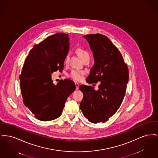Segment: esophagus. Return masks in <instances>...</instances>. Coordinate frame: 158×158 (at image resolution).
Segmentation results:
<instances>
[{
  "label": "esophagus",
  "mask_w": 158,
  "mask_h": 158,
  "mask_svg": "<svg viewBox=\"0 0 158 158\" xmlns=\"http://www.w3.org/2000/svg\"><path fill=\"white\" fill-rule=\"evenodd\" d=\"M76 85V90H78L79 89V85L78 83H75Z\"/></svg>",
  "instance_id": "34e87169"
}]
</instances>
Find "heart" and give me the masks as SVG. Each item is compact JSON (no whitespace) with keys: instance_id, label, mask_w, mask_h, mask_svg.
I'll use <instances>...</instances> for the list:
<instances>
[{"instance_id":"heart-1","label":"heart","mask_w":158,"mask_h":158,"mask_svg":"<svg viewBox=\"0 0 158 158\" xmlns=\"http://www.w3.org/2000/svg\"><path fill=\"white\" fill-rule=\"evenodd\" d=\"M77 53L78 54L80 58L83 60L86 57H89V54L88 53L86 50L82 49V48H78L77 50ZM69 54H68L65 57L64 59V63L67 64L69 61ZM84 72L81 71V70H73L71 71V72L69 73V77L72 78V79L76 81H79L82 79V76L84 75Z\"/></svg>"}]
</instances>
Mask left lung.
I'll return each mask as SVG.
<instances>
[{
  "mask_svg": "<svg viewBox=\"0 0 158 158\" xmlns=\"http://www.w3.org/2000/svg\"><path fill=\"white\" fill-rule=\"evenodd\" d=\"M83 37L89 43L95 60L86 82L100 84L97 90L91 86L80 85L83 94L80 109L91 123H104L116 113L124 99L129 76L127 66L105 35L96 34Z\"/></svg>",
  "mask_w": 158,
  "mask_h": 158,
  "instance_id": "1",
  "label": "left lung"
}]
</instances>
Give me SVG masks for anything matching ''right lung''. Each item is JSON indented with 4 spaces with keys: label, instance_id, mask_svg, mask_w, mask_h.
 <instances>
[{
    "label": "right lung",
    "instance_id": "1",
    "mask_svg": "<svg viewBox=\"0 0 158 158\" xmlns=\"http://www.w3.org/2000/svg\"><path fill=\"white\" fill-rule=\"evenodd\" d=\"M69 48L68 34L56 33L34 45L25 61L19 76L23 102L39 120L59 117L75 90V83L69 79L57 85L52 79L54 72H62Z\"/></svg>",
    "mask_w": 158,
    "mask_h": 158
}]
</instances>
